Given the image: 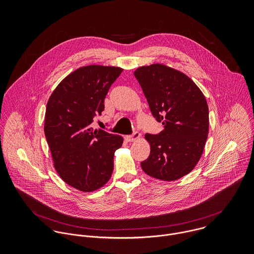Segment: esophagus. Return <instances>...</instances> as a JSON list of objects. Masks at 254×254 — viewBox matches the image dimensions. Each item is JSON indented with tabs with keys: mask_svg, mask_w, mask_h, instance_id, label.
Instances as JSON below:
<instances>
[{
	"mask_svg": "<svg viewBox=\"0 0 254 254\" xmlns=\"http://www.w3.org/2000/svg\"><path fill=\"white\" fill-rule=\"evenodd\" d=\"M140 137H141V134H140L139 132H134L132 135H127V136H125L124 139H125L127 142H134V141L139 140Z\"/></svg>",
	"mask_w": 254,
	"mask_h": 254,
	"instance_id": "1",
	"label": "esophagus"
}]
</instances>
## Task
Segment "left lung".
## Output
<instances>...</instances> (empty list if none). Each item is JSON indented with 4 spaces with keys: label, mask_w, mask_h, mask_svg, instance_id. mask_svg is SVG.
<instances>
[{
    "label": "left lung",
    "mask_w": 254,
    "mask_h": 254,
    "mask_svg": "<svg viewBox=\"0 0 254 254\" xmlns=\"http://www.w3.org/2000/svg\"><path fill=\"white\" fill-rule=\"evenodd\" d=\"M150 111L163 131L145 134L149 156L141 162L147 175L175 181L198 162L209 128L208 106L199 88L186 74L154 64L135 70Z\"/></svg>",
    "instance_id": "1"
}]
</instances>
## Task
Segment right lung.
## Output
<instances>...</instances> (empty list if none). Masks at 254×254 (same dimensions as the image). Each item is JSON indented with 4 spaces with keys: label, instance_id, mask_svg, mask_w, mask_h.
Masks as SVG:
<instances>
[{
    "label": "right lung",
    "instance_id": "obj_1",
    "mask_svg": "<svg viewBox=\"0 0 254 254\" xmlns=\"http://www.w3.org/2000/svg\"><path fill=\"white\" fill-rule=\"evenodd\" d=\"M120 67L88 65L66 76L51 95L45 114V136L60 177L81 191L109 182L119 135L91 127L105 109V99Z\"/></svg>",
    "mask_w": 254,
    "mask_h": 254
}]
</instances>
